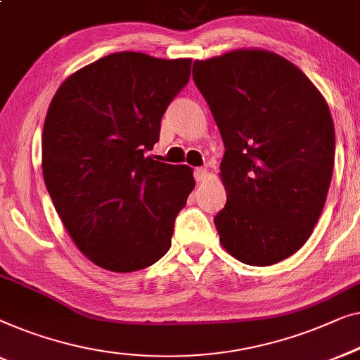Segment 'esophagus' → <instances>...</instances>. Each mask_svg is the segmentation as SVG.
<instances>
[{
	"label": "esophagus",
	"instance_id": "34e87169",
	"mask_svg": "<svg viewBox=\"0 0 360 360\" xmlns=\"http://www.w3.org/2000/svg\"><path fill=\"white\" fill-rule=\"evenodd\" d=\"M207 176H209V173H207L205 168H195L194 178L197 182H204L207 179Z\"/></svg>",
	"mask_w": 360,
	"mask_h": 360
}]
</instances>
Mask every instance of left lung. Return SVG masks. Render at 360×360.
Wrapping results in <instances>:
<instances>
[{"mask_svg":"<svg viewBox=\"0 0 360 360\" xmlns=\"http://www.w3.org/2000/svg\"><path fill=\"white\" fill-rule=\"evenodd\" d=\"M194 83L225 145L226 204L214 219L235 259L271 266L305 245L334 166L330 108L300 68L264 49L195 60Z\"/></svg>","mask_w":360,"mask_h":360,"instance_id":"8db88e82","label":"left lung"}]
</instances>
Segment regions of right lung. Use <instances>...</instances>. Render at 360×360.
Listing matches in <instances>:
<instances>
[{
	"label": "right lung",
	"instance_id": "add662e5",
	"mask_svg": "<svg viewBox=\"0 0 360 360\" xmlns=\"http://www.w3.org/2000/svg\"><path fill=\"white\" fill-rule=\"evenodd\" d=\"M191 58L110 53L63 81L45 115L42 173L75 245L112 272L145 269L171 248L192 168L146 156L191 77Z\"/></svg>",
	"mask_w": 360,
	"mask_h": 360
}]
</instances>
